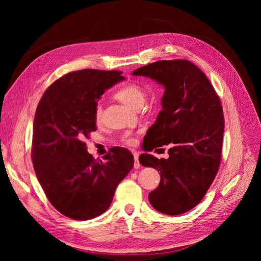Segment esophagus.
Segmentation results:
<instances>
[{"label":"esophagus","mask_w":261,"mask_h":261,"mask_svg":"<svg viewBox=\"0 0 261 261\" xmlns=\"http://www.w3.org/2000/svg\"><path fill=\"white\" fill-rule=\"evenodd\" d=\"M133 153H134V159H135V163H134V168H135V169H139V168H140V163H139V160H138L139 154H138V152H136V151H134Z\"/></svg>","instance_id":"1"}]
</instances>
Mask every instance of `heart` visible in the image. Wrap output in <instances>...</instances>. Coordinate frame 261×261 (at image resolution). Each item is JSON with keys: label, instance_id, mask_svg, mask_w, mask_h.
<instances>
[{"label": "heart", "instance_id": "heart-1", "mask_svg": "<svg viewBox=\"0 0 261 261\" xmlns=\"http://www.w3.org/2000/svg\"><path fill=\"white\" fill-rule=\"evenodd\" d=\"M115 98L120 100L122 103L127 106L128 108L136 109L137 107L143 106L146 98V93L144 88L140 85L135 83H127V84L122 85L120 88L115 91ZM101 114H102L101 106L97 105L94 107V111H93L94 121L99 122L101 118ZM124 141L129 146L136 144V139L130 136L126 137Z\"/></svg>", "mask_w": 261, "mask_h": 261}]
</instances>
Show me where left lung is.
<instances>
[{
    "label": "left lung",
    "mask_w": 261,
    "mask_h": 261,
    "mask_svg": "<svg viewBox=\"0 0 261 261\" xmlns=\"http://www.w3.org/2000/svg\"><path fill=\"white\" fill-rule=\"evenodd\" d=\"M133 75L164 87L162 110L144 141L146 151L169 145V158L139 156L141 165L158 170L161 176L149 201L164 215H181L201 201L220 167L224 132L220 98L207 76L187 60L158 61Z\"/></svg>",
    "instance_id": "1"
}]
</instances>
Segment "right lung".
<instances>
[{
  "mask_svg": "<svg viewBox=\"0 0 261 261\" xmlns=\"http://www.w3.org/2000/svg\"><path fill=\"white\" fill-rule=\"evenodd\" d=\"M118 70L82 69L55 81L39 102L33 129L34 169L52 206L74 220L102 215L120 181L134 167L129 150L115 147L94 160L85 138L97 130L94 107L105 91L124 81Z\"/></svg>",
  "mask_w": 261,
  "mask_h": 261,
  "instance_id": "add662e5",
  "label": "right lung"
}]
</instances>
